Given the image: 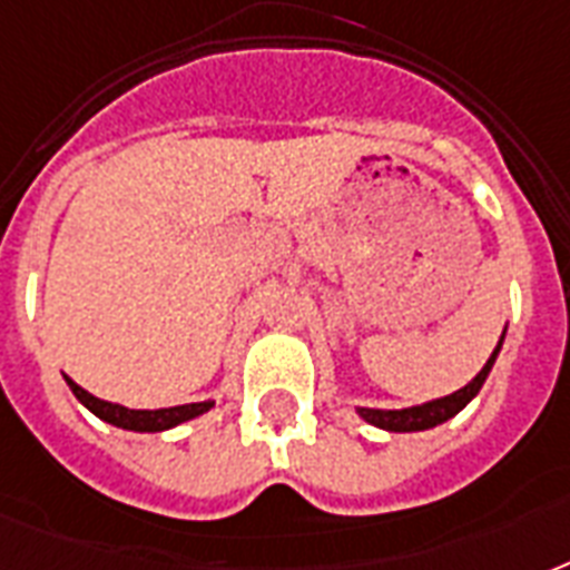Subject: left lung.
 I'll return each mask as SVG.
<instances>
[{"instance_id":"1","label":"left lung","mask_w":570,"mask_h":570,"mask_svg":"<svg viewBox=\"0 0 570 570\" xmlns=\"http://www.w3.org/2000/svg\"><path fill=\"white\" fill-rule=\"evenodd\" d=\"M505 337V331H503ZM503 337L497 343V348L488 357V364L479 370V375L470 384H464L461 390L450 393V396L432 399V402H423V405L414 407H399V411H381V407H357V414L364 416L370 425H379L384 432H425V429H434V425L446 423L450 416H455L461 407L468 405L470 399L476 396L482 384H485L491 366H494L497 355H500V346H503Z\"/></svg>"}]
</instances>
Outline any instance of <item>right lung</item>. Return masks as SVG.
<instances>
[{
  "label": "right lung",
  "instance_id": "1",
  "mask_svg": "<svg viewBox=\"0 0 570 570\" xmlns=\"http://www.w3.org/2000/svg\"><path fill=\"white\" fill-rule=\"evenodd\" d=\"M67 387L73 390V396L82 402L94 416H100L102 423L118 425V429H127V432H165V429H174V425L186 423V420H195V416L206 414L209 407L215 405L213 399L206 402H191V405H174V407H156V411H136V407H124L118 402H106V399H97L94 393L82 390L73 379H67Z\"/></svg>",
  "mask_w": 570,
  "mask_h": 570
}]
</instances>
